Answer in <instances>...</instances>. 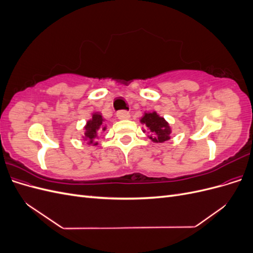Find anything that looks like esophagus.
Returning <instances> with one entry per match:
<instances>
[{
  "mask_svg": "<svg viewBox=\"0 0 253 253\" xmlns=\"http://www.w3.org/2000/svg\"><path fill=\"white\" fill-rule=\"evenodd\" d=\"M117 117L120 120H126V119H129V117H131V115H129V113L126 112V111H119L117 113Z\"/></svg>",
  "mask_w": 253,
  "mask_h": 253,
  "instance_id": "1",
  "label": "esophagus"
}]
</instances>
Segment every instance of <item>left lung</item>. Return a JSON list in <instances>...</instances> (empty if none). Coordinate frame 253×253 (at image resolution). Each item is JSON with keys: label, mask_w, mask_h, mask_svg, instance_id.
Instances as JSON below:
<instances>
[{"label": "left lung", "mask_w": 253, "mask_h": 253, "mask_svg": "<svg viewBox=\"0 0 253 253\" xmlns=\"http://www.w3.org/2000/svg\"><path fill=\"white\" fill-rule=\"evenodd\" d=\"M140 122L148 127L149 132L151 133L148 137L153 142H165L171 138L170 134L172 131L170 125L164 117H160L156 112L144 113Z\"/></svg>", "instance_id": "obj_1"}]
</instances>
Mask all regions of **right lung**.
<instances>
[{
    "label": "right lung",
    "instance_id": "add662e5",
    "mask_svg": "<svg viewBox=\"0 0 253 253\" xmlns=\"http://www.w3.org/2000/svg\"><path fill=\"white\" fill-rule=\"evenodd\" d=\"M103 121L104 119L102 118L101 114L99 112H96L93 113L91 118L86 122L85 126H84L85 132H84L83 138L84 140H88V144H98V142H95L94 139H96L98 137V131L102 132L106 129V126L103 125Z\"/></svg>",
    "mask_w": 253,
    "mask_h": 253
}]
</instances>
